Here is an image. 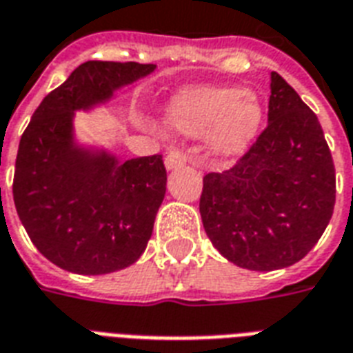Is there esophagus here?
I'll return each mask as SVG.
<instances>
[{"instance_id":"esophagus-1","label":"esophagus","mask_w":353,"mask_h":353,"mask_svg":"<svg viewBox=\"0 0 353 353\" xmlns=\"http://www.w3.org/2000/svg\"><path fill=\"white\" fill-rule=\"evenodd\" d=\"M188 155L181 150H170L168 155L165 157V166L166 170H176V168H181L183 165H187Z\"/></svg>"}]
</instances>
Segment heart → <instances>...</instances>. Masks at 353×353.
<instances>
[{
	"instance_id": "1",
	"label": "heart",
	"mask_w": 353,
	"mask_h": 353,
	"mask_svg": "<svg viewBox=\"0 0 353 353\" xmlns=\"http://www.w3.org/2000/svg\"><path fill=\"white\" fill-rule=\"evenodd\" d=\"M166 122L188 137L209 133L212 155L236 157L259 133L263 107L259 98L239 87L185 88L172 98Z\"/></svg>"
}]
</instances>
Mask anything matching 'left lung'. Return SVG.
<instances>
[{
	"mask_svg": "<svg viewBox=\"0 0 353 353\" xmlns=\"http://www.w3.org/2000/svg\"><path fill=\"white\" fill-rule=\"evenodd\" d=\"M333 207L335 166L319 118L272 72L265 131L235 166L203 177L207 236L233 265L279 270L311 252Z\"/></svg>",
	"mask_w": 353,
	"mask_h": 353,
	"instance_id": "left-lung-1",
	"label": "left lung"
}]
</instances>
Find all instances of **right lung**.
<instances>
[{"instance_id":"right-lung-1","label":"right lung","mask_w":353,"mask_h":353,"mask_svg":"<svg viewBox=\"0 0 353 353\" xmlns=\"http://www.w3.org/2000/svg\"><path fill=\"white\" fill-rule=\"evenodd\" d=\"M155 64L87 61L31 117L16 155V212L40 254L63 270L101 276L133 265L165 200L161 155L120 161L75 142V111L107 103Z\"/></svg>"}]
</instances>
